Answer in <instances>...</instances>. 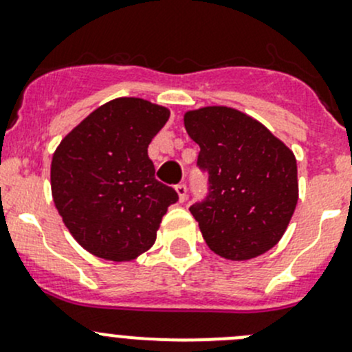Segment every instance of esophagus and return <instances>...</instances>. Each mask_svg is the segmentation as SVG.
Wrapping results in <instances>:
<instances>
[{"instance_id":"34e87169","label":"esophagus","mask_w":352,"mask_h":352,"mask_svg":"<svg viewBox=\"0 0 352 352\" xmlns=\"http://www.w3.org/2000/svg\"><path fill=\"white\" fill-rule=\"evenodd\" d=\"M177 194H179V201L184 202L187 199V186L186 184H179V186L175 187Z\"/></svg>"}]
</instances>
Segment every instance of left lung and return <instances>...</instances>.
<instances>
[{
	"label": "left lung",
	"mask_w": 352,
	"mask_h": 352,
	"mask_svg": "<svg viewBox=\"0 0 352 352\" xmlns=\"http://www.w3.org/2000/svg\"><path fill=\"white\" fill-rule=\"evenodd\" d=\"M184 124L201 148L197 166L209 175L208 196L189 208L208 247L230 261L271 250L298 202L293 151L235 109L190 110Z\"/></svg>",
	"instance_id": "8db88e82"
}]
</instances>
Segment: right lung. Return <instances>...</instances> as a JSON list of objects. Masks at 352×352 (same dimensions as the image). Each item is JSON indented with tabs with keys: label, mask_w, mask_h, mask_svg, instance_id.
I'll return each mask as SVG.
<instances>
[{
	"label": "right lung",
	"mask_w": 352,
	"mask_h": 352,
	"mask_svg": "<svg viewBox=\"0 0 352 352\" xmlns=\"http://www.w3.org/2000/svg\"><path fill=\"white\" fill-rule=\"evenodd\" d=\"M170 110L143 98L110 100L81 120L52 156L51 189L78 243L107 261L136 258L156 240L175 190L155 179L148 144Z\"/></svg>",
	"instance_id": "obj_1"
}]
</instances>
